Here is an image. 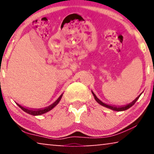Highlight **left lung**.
Returning <instances> with one entry per match:
<instances>
[{"label": "left lung", "mask_w": 154, "mask_h": 154, "mask_svg": "<svg viewBox=\"0 0 154 154\" xmlns=\"http://www.w3.org/2000/svg\"><path fill=\"white\" fill-rule=\"evenodd\" d=\"M92 94H93V96H94V100H96V102H97L98 104H100V105H102V106H105V107H106V108H108V109H111V110L116 111H125V110H127V109H130V107H131L132 106H133V105H134V104H135V102H137V101L139 97H140V95H141V94H140V95H139V96L137 97V98L135 99V100H134L131 103H130V104H127V105H126V106H121V107H117V106H111V105L106 104H105V103L102 102V101L99 100V99H98L97 97V96L95 95V94H94V92H92Z\"/></svg>", "instance_id": "8db88e82"}]
</instances>
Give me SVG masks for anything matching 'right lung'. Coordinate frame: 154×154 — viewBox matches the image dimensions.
<instances>
[{"label": "right lung", "mask_w": 154, "mask_h": 154, "mask_svg": "<svg viewBox=\"0 0 154 154\" xmlns=\"http://www.w3.org/2000/svg\"><path fill=\"white\" fill-rule=\"evenodd\" d=\"M63 94H61L60 97H59L57 100L55 102H54L53 104H52L51 105H50L49 106L46 107L45 109H38V110H30V109H27V108H25V107L21 106L20 104H17V103H16L18 105L19 107H20L21 109H22L23 111H24V112H26L27 113H29V114H31L32 116H40V115H42L43 114V113H45L48 112V111H50V110H52V109L54 108V107H55L58 104V103L60 102L61 99H62V97Z\"/></svg>", "instance_id": "right-lung-1"}]
</instances>
